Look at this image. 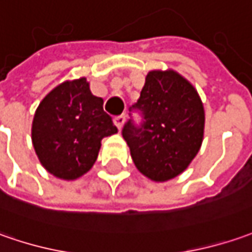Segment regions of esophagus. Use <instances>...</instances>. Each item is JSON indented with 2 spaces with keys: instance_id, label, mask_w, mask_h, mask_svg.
<instances>
[{
  "instance_id": "obj_1",
  "label": "esophagus",
  "mask_w": 252,
  "mask_h": 252,
  "mask_svg": "<svg viewBox=\"0 0 252 252\" xmlns=\"http://www.w3.org/2000/svg\"><path fill=\"white\" fill-rule=\"evenodd\" d=\"M124 123H126V116H118V117L114 118V124L118 129H121L124 126Z\"/></svg>"
}]
</instances>
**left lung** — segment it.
<instances>
[{"mask_svg":"<svg viewBox=\"0 0 252 252\" xmlns=\"http://www.w3.org/2000/svg\"><path fill=\"white\" fill-rule=\"evenodd\" d=\"M134 107L142 126L128 121L123 136L136 169L155 183L186 171L204 141L205 110L194 85L174 69L149 71Z\"/></svg>","mask_w":252,"mask_h":252,"instance_id":"obj_1","label":"left lung"}]
</instances>
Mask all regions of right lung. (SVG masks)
Returning a JSON list of instances; mask_svg holds the SVG:
<instances>
[{"mask_svg":"<svg viewBox=\"0 0 252 252\" xmlns=\"http://www.w3.org/2000/svg\"><path fill=\"white\" fill-rule=\"evenodd\" d=\"M91 92L86 78L60 83L40 101L32 123V143L41 166L60 180L86 174L97 159L101 139L117 134Z\"/></svg>","mask_w":252,"mask_h":252,"instance_id":"add662e5","label":"right lung"}]
</instances>
